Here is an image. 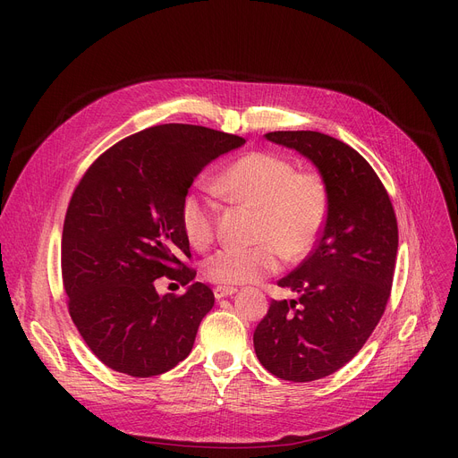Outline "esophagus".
<instances>
[{"mask_svg": "<svg viewBox=\"0 0 458 458\" xmlns=\"http://www.w3.org/2000/svg\"><path fill=\"white\" fill-rule=\"evenodd\" d=\"M237 290L233 285H216L215 290H213V293H215V299H225V297H228V295H233Z\"/></svg>", "mask_w": 458, "mask_h": 458, "instance_id": "34e87169", "label": "esophagus"}]
</instances>
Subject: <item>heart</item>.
I'll return each mask as SVG.
<instances>
[{
	"mask_svg": "<svg viewBox=\"0 0 458 458\" xmlns=\"http://www.w3.org/2000/svg\"><path fill=\"white\" fill-rule=\"evenodd\" d=\"M215 192L225 200L254 206L252 247H226L204 261L208 280L239 285L276 273L282 258L299 261L311 249L327 223L330 195L316 171H297L278 154L249 152L233 159L215 178ZM219 204L206 191H187L180 202V226L187 242L208 249L216 235Z\"/></svg>",
	"mask_w": 458,
	"mask_h": 458,
	"instance_id": "1",
	"label": "heart"
}]
</instances>
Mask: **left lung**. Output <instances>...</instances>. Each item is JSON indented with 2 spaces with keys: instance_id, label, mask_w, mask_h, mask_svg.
Returning <instances> with one entry per match:
<instances>
[{
  "instance_id": "1",
  "label": "left lung",
  "mask_w": 458,
  "mask_h": 458,
  "mask_svg": "<svg viewBox=\"0 0 458 458\" xmlns=\"http://www.w3.org/2000/svg\"><path fill=\"white\" fill-rule=\"evenodd\" d=\"M266 137L314 161L330 195L314 250L278 280L299 299L273 301L254 330L263 368L310 382L342 369L378 325L394 284L397 216L373 166L344 140L319 131Z\"/></svg>"
}]
</instances>
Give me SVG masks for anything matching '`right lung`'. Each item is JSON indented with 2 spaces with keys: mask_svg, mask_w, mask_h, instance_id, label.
Here are the masks:
<instances>
[{
  "mask_svg": "<svg viewBox=\"0 0 458 458\" xmlns=\"http://www.w3.org/2000/svg\"><path fill=\"white\" fill-rule=\"evenodd\" d=\"M243 142L204 126H152L96 157L72 192L61 239L68 314L107 368L147 378L191 352L213 292L195 282L159 297L156 282L197 276L180 202L209 161Z\"/></svg>",
  "mask_w": 458,
  "mask_h": 458,
  "instance_id": "add662e5",
  "label": "right lung"
}]
</instances>
